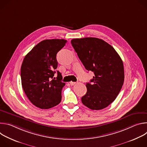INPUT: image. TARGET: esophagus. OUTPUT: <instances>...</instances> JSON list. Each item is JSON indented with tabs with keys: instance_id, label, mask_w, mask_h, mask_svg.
Segmentation results:
<instances>
[{
	"instance_id": "1",
	"label": "esophagus",
	"mask_w": 147,
	"mask_h": 147,
	"mask_svg": "<svg viewBox=\"0 0 147 147\" xmlns=\"http://www.w3.org/2000/svg\"><path fill=\"white\" fill-rule=\"evenodd\" d=\"M70 85H71V86H74V84H76V82H73V81H70Z\"/></svg>"
}]
</instances>
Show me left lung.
<instances>
[{"mask_svg": "<svg viewBox=\"0 0 147 147\" xmlns=\"http://www.w3.org/2000/svg\"><path fill=\"white\" fill-rule=\"evenodd\" d=\"M71 45L88 71L95 76L86 84L87 91L82 103L92 110L107 108L116 98L123 84L124 67L115 49L97 38L73 39Z\"/></svg>", "mask_w": 147, "mask_h": 147, "instance_id": "obj_1", "label": "left lung"}]
</instances>
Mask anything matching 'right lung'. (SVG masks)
<instances>
[{
    "mask_svg": "<svg viewBox=\"0 0 147 147\" xmlns=\"http://www.w3.org/2000/svg\"><path fill=\"white\" fill-rule=\"evenodd\" d=\"M67 42L65 39H45L40 42L25 56L21 67L24 91L30 102L38 108H51L61 99V73L53 77L57 67L56 55ZM54 78L53 79V78Z\"/></svg>",
    "mask_w": 147,
    "mask_h": 147,
    "instance_id": "add662e5",
    "label": "right lung"
}]
</instances>
